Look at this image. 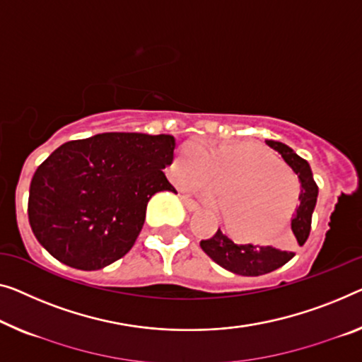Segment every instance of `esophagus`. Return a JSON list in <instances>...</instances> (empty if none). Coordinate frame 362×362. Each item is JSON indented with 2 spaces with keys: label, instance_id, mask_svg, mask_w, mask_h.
I'll return each instance as SVG.
<instances>
[{
  "label": "esophagus",
  "instance_id": "obj_1",
  "mask_svg": "<svg viewBox=\"0 0 362 362\" xmlns=\"http://www.w3.org/2000/svg\"><path fill=\"white\" fill-rule=\"evenodd\" d=\"M182 202H183V204H185V208H187L190 213H192V211H198V209H199L198 204H197L195 202H193V199L188 198V197H182Z\"/></svg>",
  "mask_w": 362,
  "mask_h": 362
}]
</instances>
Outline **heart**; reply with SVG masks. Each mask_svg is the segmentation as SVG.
<instances>
[{
  "instance_id": "b5f03b06",
  "label": "heart",
  "mask_w": 362,
  "mask_h": 362,
  "mask_svg": "<svg viewBox=\"0 0 362 362\" xmlns=\"http://www.w3.org/2000/svg\"><path fill=\"white\" fill-rule=\"evenodd\" d=\"M174 179L182 188L219 190L223 185L221 213L228 229L240 239H263L276 233L298 204L294 172L267 149L252 144H187L175 163ZM202 195L208 202L216 199L209 190Z\"/></svg>"
}]
</instances>
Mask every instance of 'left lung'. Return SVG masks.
<instances>
[{
  "instance_id": "8db88e82",
  "label": "left lung",
  "mask_w": 362,
  "mask_h": 362,
  "mask_svg": "<svg viewBox=\"0 0 362 362\" xmlns=\"http://www.w3.org/2000/svg\"><path fill=\"white\" fill-rule=\"evenodd\" d=\"M265 143L281 156L284 163L294 170V174L299 179L300 204L296 209L293 221H291L293 235L289 239V245H304L310 233L312 213H314L317 195H319V188L314 182L310 165L305 159L296 154L288 144L273 141V139H267ZM199 247L219 267L234 274H240V276H260V274L274 272L294 257L291 247L289 249H278V247L272 245L235 244L233 239L223 234L221 229H218V233L211 239L199 242Z\"/></svg>"
}]
</instances>
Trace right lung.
<instances>
[{
  "label": "right lung",
  "instance_id": "right-lung-1",
  "mask_svg": "<svg viewBox=\"0 0 362 362\" xmlns=\"http://www.w3.org/2000/svg\"><path fill=\"white\" fill-rule=\"evenodd\" d=\"M170 134L102 133L62 144L30 182L29 223L40 245L64 265L93 272L127 255L151 197L177 193L164 174Z\"/></svg>",
  "mask_w": 362,
  "mask_h": 362
}]
</instances>
